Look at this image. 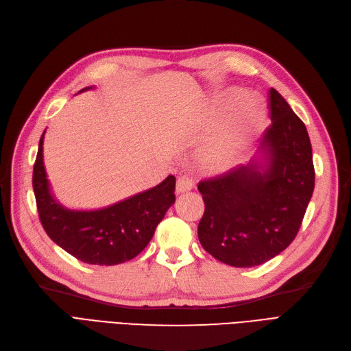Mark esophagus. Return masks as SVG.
<instances>
[{
	"label": "esophagus",
	"mask_w": 351,
	"mask_h": 351,
	"mask_svg": "<svg viewBox=\"0 0 351 351\" xmlns=\"http://www.w3.org/2000/svg\"><path fill=\"white\" fill-rule=\"evenodd\" d=\"M195 186V182L192 179V176L189 175H180L176 180V192L182 193V192H188Z\"/></svg>",
	"instance_id": "1"
}]
</instances>
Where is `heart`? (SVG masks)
<instances>
[{
	"label": "heart",
	"mask_w": 351,
	"mask_h": 351,
	"mask_svg": "<svg viewBox=\"0 0 351 351\" xmlns=\"http://www.w3.org/2000/svg\"><path fill=\"white\" fill-rule=\"evenodd\" d=\"M234 105L236 108L230 121H228L215 142L204 154V163L209 166L210 169H226V167L239 162L243 154H245L254 132L263 120L261 104L258 103L256 99L251 96H243L239 99L237 93H231L221 97L213 106L209 119L210 123H221L228 110H231Z\"/></svg>",
	"instance_id": "b5f03b06"
}]
</instances>
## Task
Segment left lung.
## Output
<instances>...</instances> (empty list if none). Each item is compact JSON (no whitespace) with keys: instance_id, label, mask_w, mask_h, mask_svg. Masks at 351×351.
<instances>
[{"instance_id":"obj_1","label":"left lung","mask_w":351,"mask_h":351,"mask_svg":"<svg viewBox=\"0 0 351 351\" xmlns=\"http://www.w3.org/2000/svg\"><path fill=\"white\" fill-rule=\"evenodd\" d=\"M263 147L268 167H232L199 182L205 202L197 225L202 247L232 267L261 265L291 243L313 196L315 172L306 125L276 88Z\"/></svg>"}]
</instances>
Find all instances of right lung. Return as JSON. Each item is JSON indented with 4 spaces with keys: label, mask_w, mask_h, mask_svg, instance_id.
<instances>
[{
    "label": "right lung",
    "mask_w": 351,
    "mask_h": 351,
    "mask_svg": "<svg viewBox=\"0 0 351 351\" xmlns=\"http://www.w3.org/2000/svg\"><path fill=\"white\" fill-rule=\"evenodd\" d=\"M43 139L44 133L33 169V189L45 234L86 264L116 265L139 255L175 202V176L169 175L158 186L106 209L67 210L50 195L43 165Z\"/></svg>",
    "instance_id": "obj_1"
}]
</instances>
